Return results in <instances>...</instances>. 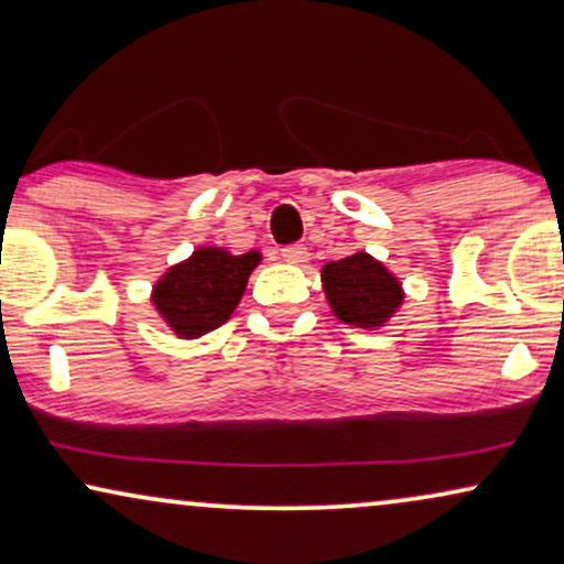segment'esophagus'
Wrapping results in <instances>:
<instances>
[{
    "instance_id": "obj_1",
    "label": "esophagus",
    "mask_w": 564,
    "mask_h": 564,
    "mask_svg": "<svg viewBox=\"0 0 564 564\" xmlns=\"http://www.w3.org/2000/svg\"><path fill=\"white\" fill-rule=\"evenodd\" d=\"M282 259L288 261V264H305L307 261V251L305 246H288V249H282Z\"/></svg>"
}]
</instances>
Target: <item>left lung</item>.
<instances>
[{
    "label": "left lung",
    "mask_w": 564,
    "mask_h": 564,
    "mask_svg": "<svg viewBox=\"0 0 564 564\" xmlns=\"http://www.w3.org/2000/svg\"><path fill=\"white\" fill-rule=\"evenodd\" d=\"M321 282L330 311L354 328H382L405 300L398 276L367 251L328 261L321 269Z\"/></svg>",
    "instance_id": "obj_1"
}]
</instances>
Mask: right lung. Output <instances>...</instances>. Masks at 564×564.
<instances>
[{"label":"right lung","mask_w":564,"mask_h":564,"mask_svg":"<svg viewBox=\"0 0 564 564\" xmlns=\"http://www.w3.org/2000/svg\"><path fill=\"white\" fill-rule=\"evenodd\" d=\"M259 261V251L236 257L220 246H199L159 276L151 303L174 336L199 338L234 315Z\"/></svg>","instance_id":"right-lung-1"}]
</instances>
